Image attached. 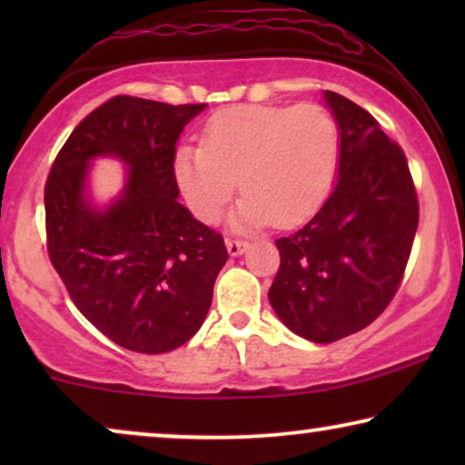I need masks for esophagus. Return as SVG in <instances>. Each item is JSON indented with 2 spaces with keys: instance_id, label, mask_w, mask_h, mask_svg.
I'll return each mask as SVG.
<instances>
[{
  "instance_id": "obj_1",
  "label": "esophagus",
  "mask_w": 465,
  "mask_h": 465,
  "mask_svg": "<svg viewBox=\"0 0 465 465\" xmlns=\"http://www.w3.org/2000/svg\"><path fill=\"white\" fill-rule=\"evenodd\" d=\"M226 247H228V253H231V256H239V253H243L247 250V241L231 237V239H226Z\"/></svg>"
}]
</instances>
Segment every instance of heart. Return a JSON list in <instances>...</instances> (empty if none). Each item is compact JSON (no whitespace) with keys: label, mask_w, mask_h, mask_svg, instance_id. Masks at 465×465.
<instances>
[{"label":"heart","mask_w":465,"mask_h":465,"mask_svg":"<svg viewBox=\"0 0 465 465\" xmlns=\"http://www.w3.org/2000/svg\"><path fill=\"white\" fill-rule=\"evenodd\" d=\"M339 156V123L323 105H239L209 120L201 148H177L173 175L203 222L220 218L239 177L241 224L290 228L326 201Z\"/></svg>","instance_id":"1"}]
</instances>
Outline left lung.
Here are the masks:
<instances>
[{
  "label": "left lung",
  "mask_w": 465,
  "mask_h": 465,
  "mask_svg": "<svg viewBox=\"0 0 465 465\" xmlns=\"http://www.w3.org/2000/svg\"><path fill=\"white\" fill-rule=\"evenodd\" d=\"M341 129L339 180L313 220L275 241L269 290L292 332L334 342L377 320L402 283L419 201L402 148L364 107L323 91Z\"/></svg>",
  "instance_id": "8db88e82"
}]
</instances>
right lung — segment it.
<instances>
[{
  "instance_id": "1",
  "label": "right lung",
  "mask_w": 465,
  "mask_h": 465,
  "mask_svg": "<svg viewBox=\"0 0 465 465\" xmlns=\"http://www.w3.org/2000/svg\"><path fill=\"white\" fill-rule=\"evenodd\" d=\"M203 110L116 94L75 126L44 186L50 262L80 313L129 351L164 353L193 339L226 264L224 237L177 201L175 142ZM105 153L130 167V180L97 213L84 196L85 167Z\"/></svg>"
}]
</instances>
